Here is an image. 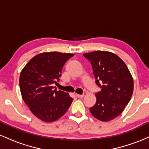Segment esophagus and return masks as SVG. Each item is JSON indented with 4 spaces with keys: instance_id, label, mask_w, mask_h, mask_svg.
<instances>
[{
    "instance_id": "esophagus-1",
    "label": "esophagus",
    "mask_w": 149,
    "mask_h": 149,
    "mask_svg": "<svg viewBox=\"0 0 149 149\" xmlns=\"http://www.w3.org/2000/svg\"><path fill=\"white\" fill-rule=\"evenodd\" d=\"M76 96L78 97V98H83L84 97L85 95H78V94H76Z\"/></svg>"
}]
</instances>
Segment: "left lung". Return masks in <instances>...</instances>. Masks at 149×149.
<instances>
[{
  "instance_id": "obj_1",
  "label": "left lung",
  "mask_w": 149,
  "mask_h": 149,
  "mask_svg": "<svg viewBox=\"0 0 149 149\" xmlns=\"http://www.w3.org/2000/svg\"><path fill=\"white\" fill-rule=\"evenodd\" d=\"M91 63L96 84L101 91L97 92L96 104L90 108L92 115L107 122L122 113L129 103L134 90V82L127 66L114 53L94 51L85 53Z\"/></svg>"
}]
</instances>
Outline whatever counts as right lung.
<instances>
[{
  "mask_svg": "<svg viewBox=\"0 0 149 149\" xmlns=\"http://www.w3.org/2000/svg\"><path fill=\"white\" fill-rule=\"evenodd\" d=\"M71 53L42 52L32 58L22 70L19 87L24 102L38 119L51 123L67 111L73 98L52 84L57 83Z\"/></svg>",
  "mask_w": 149,
  "mask_h": 149,
  "instance_id": "1",
  "label": "right lung"
}]
</instances>
